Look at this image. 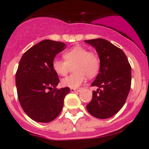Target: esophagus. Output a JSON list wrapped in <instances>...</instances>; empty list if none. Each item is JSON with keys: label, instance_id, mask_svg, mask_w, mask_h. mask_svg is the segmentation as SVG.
<instances>
[{"label": "esophagus", "instance_id": "esophagus-1", "mask_svg": "<svg viewBox=\"0 0 149 149\" xmlns=\"http://www.w3.org/2000/svg\"><path fill=\"white\" fill-rule=\"evenodd\" d=\"M80 91V89H73V88L71 89V92H79Z\"/></svg>", "mask_w": 149, "mask_h": 149}]
</instances>
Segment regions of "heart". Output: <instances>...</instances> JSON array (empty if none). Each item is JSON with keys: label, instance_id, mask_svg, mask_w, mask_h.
<instances>
[{"label": "heart", "instance_id": "heart-1", "mask_svg": "<svg viewBox=\"0 0 149 149\" xmlns=\"http://www.w3.org/2000/svg\"><path fill=\"white\" fill-rule=\"evenodd\" d=\"M64 60L55 59L52 62L54 71L59 76H66L73 68L74 73L61 80L62 86L76 89L84 82L85 76L92 78L98 73L100 59L97 52L87 47L76 46L63 54Z\"/></svg>", "mask_w": 149, "mask_h": 149}]
</instances>
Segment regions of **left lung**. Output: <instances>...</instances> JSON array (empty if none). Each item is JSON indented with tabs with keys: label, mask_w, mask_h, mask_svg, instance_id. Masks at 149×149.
Listing matches in <instances>:
<instances>
[{
	"label": "left lung",
	"mask_w": 149,
	"mask_h": 149,
	"mask_svg": "<svg viewBox=\"0 0 149 149\" xmlns=\"http://www.w3.org/2000/svg\"><path fill=\"white\" fill-rule=\"evenodd\" d=\"M85 42L96 49L100 59V72L92 83L99 88L93 91L87 110L97 118H109L125 103L131 87V66L123 51L105 39Z\"/></svg>",
	"instance_id": "1"
}]
</instances>
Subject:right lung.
Here are the masks:
<instances>
[{"label": "right lung", "instance_id": "add662e5", "mask_svg": "<svg viewBox=\"0 0 149 149\" xmlns=\"http://www.w3.org/2000/svg\"><path fill=\"white\" fill-rule=\"evenodd\" d=\"M64 42L44 40L22 55L17 70L18 100L29 117L49 123L59 115L69 88L57 89L58 74L52 68L54 57L66 49Z\"/></svg>", "mask_w": 149, "mask_h": 149}]
</instances>
